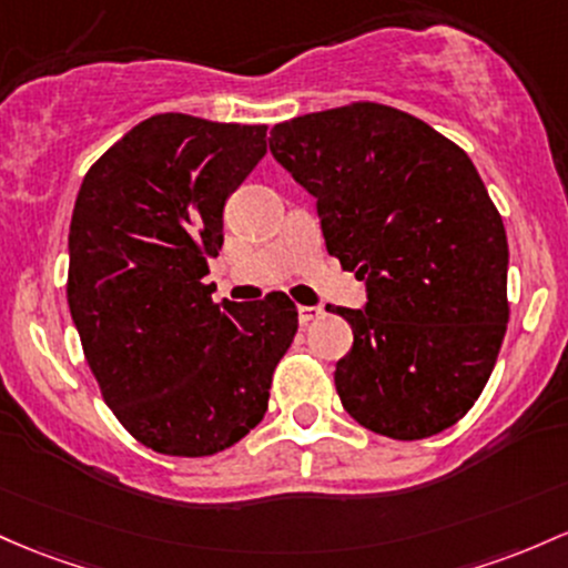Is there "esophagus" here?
Segmentation results:
<instances>
[{"label":"esophagus","mask_w":568,"mask_h":568,"mask_svg":"<svg viewBox=\"0 0 568 568\" xmlns=\"http://www.w3.org/2000/svg\"><path fill=\"white\" fill-rule=\"evenodd\" d=\"M323 315V307H298V323H302V326H307V323H313V321H317V317Z\"/></svg>","instance_id":"1"}]
</instances>
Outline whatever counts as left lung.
I'll use <instances>...</instances> for the list:
<instances>
[{
  "mask_svg": "<svg viewBox=\"0 0 568 568\" xmlns=\"http://www.w3.org/2000/svg\"><path fill=\"white\" fill-rule=\"evenodd\" d=\"M270 151L317 199L326 251L366 280V310L336 307L353 328L334 372L342 407L390 439L450 428L509 321L507 232L471 159L377 102L277 123Z\"/></svg>",
  "mask_w": 568,
  "mask_h": 568,
  "instance_id": "left-lung-1",
  "label": "left lung"
}]
</instances>
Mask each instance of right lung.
I'll return each instance as SVG.
<instances>
[{"instance_id": "obj_1", "label": "right lung", "mask_w": 568, "mask_h": 568, "mask_svg": "<svg viewBox=\"0 0 568 568\" xmlns=\"http://www.w3.org/2000/svg\"><path fill=\"white\" fill-rule=\"evenodd\" d=\"M266 153V126L161 112L85 172L70 223L67 302L102 398L164 456L226 450L270 407L296 304L213 302L223 204Z\"/></svg>"}]
</instances>
